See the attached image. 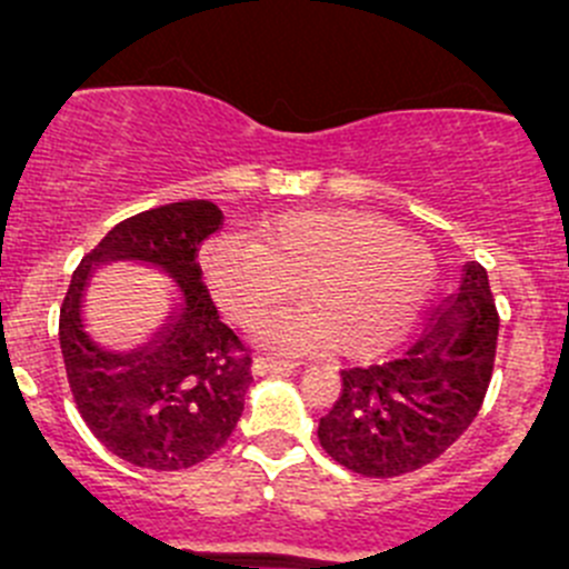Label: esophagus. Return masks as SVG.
Listing matches in <instances>:
<instances>
[{
	"instance_id": "1",
	"label": "esophagus",
	"mask_w": 569,
	"mask_h": 569,
	"mask_svg": "<svg viewBox=\"0 0 569 569\" xmlns=\"http://www.w3.org/2000/svg\"><path fill=\"white\" fill-rule=\"evenodd\" d=\"M298 365L296 362H284V359H257L254 365H251V373L254 376H279V373H290V370H296Z\"/></svg>"
}]
</instances>
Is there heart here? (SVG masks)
I'll use <instances>...</instances> for the list:
<instances>
[{
	"mask_svg": "<svg viewBox=\"0 0 569 569\" xmlns=\"http://www.w3.org/2000/svg\"><path fill=\"white\" fill-rule=\"evenodd\" d=\"M212 301L249 323L301 292L312 303L254 326L273 351H315L340 342L351 359H373L409 340L437 282L431 251L412 234L362 212H292L257 232L227 234L199 254Z\"/></svg>",
	"mask_w": 569,
	"mask_h": 569,
	"instance_id": "b5f03b06",
	"label": "heart"
}]
</instances>
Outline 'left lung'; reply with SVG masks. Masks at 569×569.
<instances>
[{
    "label": "left lung",
    "instance_id": "8db88e82",
    "mask_svg": "<svg viewBox=\"0 0 569 569\" xmlns=\"http://www.w3.org/2000/svg\"><path fill=\"white\" fill-rule=\"evenodd\" d=\"M495 342L498 312L487 271L468 262L457 292L401 359L340 370V398L318 423L323 451L370 478L412 473L435 462L481 409Z\"/></svg>",
    "mask_w": 569,
    "mask_h": 569
}]
</instances>
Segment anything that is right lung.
I'll list each match as a JSON object with an SVG mask.
<instances>
[{"instance_id": "obj_1", "label": "right lung", "mask_w": 569, "mask_h": 569, "mask_svg": "<svg viewBox=\"0 0 569 569\" xmlns=\"http://www.w3.org/2000/svg\"><path fill=\"white\" fill-rule=\"evenodd\" d=\"M212 201H177L127 218L71 277L60 309V351L77 409L112 457L143 470H184L218 451L243 415L251 357L218 320L196 251L221 227ZM129 261L174 284L167 318L146 343L107 349L87 331L94 271Z\"/></svg>"}]
</instances>
